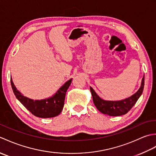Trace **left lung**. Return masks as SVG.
Masks as SVG:
<instances>
[{"label": "left lung", "mask_w": 156, "mask_h": 156, "mask_svg": "<svg viewBox=\"0 0 156 156\" xmlns=\"http://www.w3.org/2000/svg\"><path fill=\"white\" fill-rule=\"evenodd\" d=\"M144 88V76L142 78L141 87L137 92H135L131 97L125 98L124 100L117 101L103 100L100 98V97H98L93 88L90 87V89L92 96V100L98 110L105 115L112 116V117H117V116L125 115L131 110V108L133 107L139 98L140 97L143 92Z\"/></svg>", "instance_id": "obj_1"}]
</instances>
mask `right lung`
Here are the masks:
<instances>
[{
	"label": "right lung",
	"mask_w": 156,
	"mask_h": 156,
	"mask_svg": "<svg viewBox=\"0 0 156 156\" xmlns=\"http://www.w3.org/2000/svg\"><path fill=\"white\" fill-rule=\"evenodd\" d=\"M71 82L72 79L66 82L50 98L40 101H34L33 99L24 97L16 89L11 78V87L16 98L33 115L40 118H51L59 115L64 107L66 93Z\"/></svg>",
	"instance_id": "obj_1"
}]
</instances>
